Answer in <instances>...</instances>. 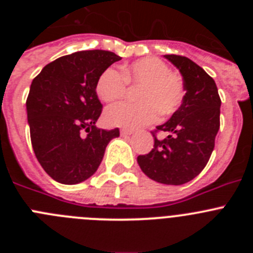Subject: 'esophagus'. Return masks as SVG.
I'll return each mask as SVG.
<instances>
[{"instance_id": "esophagus-1", "label": "esophagus", "mask_w": 253, "mask_h": 253, "mask_svg": "<svg viewBox=\"0 0 253 253\" xmlns=\"http://www.w3.org/2000/svg\"><path fill=\"white\" fill-rule=\"evenodd\" d=\"M120 134L122 135H130V134H133V130H130V129H122Z\"/></svg>"}]
</instances>
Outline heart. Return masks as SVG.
Masks as SVG:
<instances>
[{"label": "heart", "mask_w": 253, "mask_h": 253, "mask_svg": "<svg viewBox=\"0 0 253 253\" xmlns=\"http://www.w3.org/2000/svg\"><path fill=\"white\" fill-rule=\"evenodd\" d=\"M126 84L140 87L137 104H116L105 111L109 125L135 129L156 122L158 113L172 115L185 97L182 78L171 72L169 64L156 57L138 59L122 68V75L113 68L105 69L96 82V93L105 102L124 97Z\"/></svg>", "instance_id": "1"}]
</instances>
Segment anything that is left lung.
Wrapping results in <instances>:
<instances>
[{"instance_id": "left-lung-1", "label": "left lung", "mask_w": 253, "mask_h": 253, "mask_svg": "<svg viewBox=\"0 0 253 253\" xmlns=\"http://www.w3.org/2000/svg\"><path fill=\"white\" fill-rule=\"evenodd\" d=\"M163 57L180 71L186 93L178 110L157 126L169 135L165 139L153 135L152 151L138 156L137 161L140 169L156 182L182 185L207 166L219 130L222 102L215 82L202 67L181 55Z\"/></svg>"}]
</instances>
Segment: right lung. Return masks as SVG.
<instances>
[{"label": "right lung", "instance_id": "1", "mask_svg": "<svg viewBox=\"0 0 253 253\" xmlns=\"http://www.w3.org/2000/svg\"><path fill=\"white\" fill-rule=\"evenodd\" d=\"M122 58L113 51L82 50L46 64L33 80L26 100L33 149L53 180L76 185L97 171L119 129L96 128L102 105L100 75Z\"/></svg>", "mask_w": 253, "mask_h": 253}]
</instances>
